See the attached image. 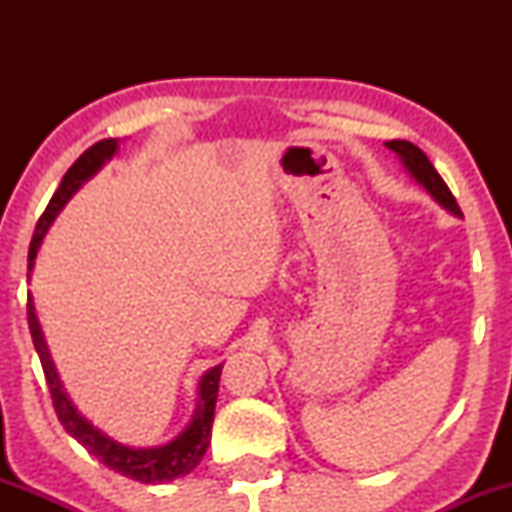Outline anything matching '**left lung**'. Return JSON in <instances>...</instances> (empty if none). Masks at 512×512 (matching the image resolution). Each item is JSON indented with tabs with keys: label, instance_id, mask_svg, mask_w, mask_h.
Wrapping results in <instances>:
<instances>
[{
	"label": "left lung",
	"instance_id": "1",
	"mask_svg": "<svg viewBox=\"0 0 512 512\" xmlns=\"http://www.w3.org/2000/svg\"><path fill=\"white\" fill-rule=\"evenodd\" d=\"M385 146L390 151H395V154L399 156V161H402V166L409 170L411 178L419 182L428 195L436 199L440 207L448 209L452 216H462V211H460V207H457L455 197H452L448 185H445L443 178L438 175V170L433 168V163L428 161V156L419 149V146H414L411 142H404V139H392V142H387Z\"/></svg>",
	"mask_w": 512,
	"mask_h": 512
}]
</instances>
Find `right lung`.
Wrapping results in <instances>:
<instances>
[{
	"mask_svg": "<svg viewBox=\"0 0 512 512\" xmlns=\"http://www.w3.org/2000/svg\"><path fill=\"white\" fill-rule=\"evenodd\" d=\"M117 149H120V146H117V139H103V142L86 149L84 154L76 158L74 166L67 170L60 187H57V192L50 199L48 209H45L38 226H35L31 248H28V276L33 272L35 257H38V250L40 245H43V238L52 226V221L57 219V214L64 209V204L79 192V187L84 185L86 180H91L105 163L113 161ZM26 313L28 330H31L33 346L40 356V366H43L45 380H48L57 419H60L64 431H67L74 440H79L98 462H103L105 467H110L113 472H120L122 477L142 481V484H166V481L190 474L192 469L202 462L211 440V424H214V409L216 397H219V378L223 363L209 368L207 373L199 378L195 414H192L190 424L185 426V431H182L180 436H175L166 445H158V448H132V445L117 443V440L110 438L108 433H103L101 428L93 426L86 416H81V411L74 407L67 390H64L60 375H57L55 361H52L48 344H45L43 330H40V322L38 315H35V305L31 296H28Z\"/></svg>",
	"mask_w": 512,
	"mask_h": 512,
	"instance_id": "add662e5",
	"label": "right lung"
}]
</instances>
